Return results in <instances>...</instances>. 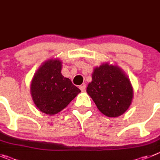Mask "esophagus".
<instances>
[{"instance_id":"1","label":"esophagus","mask_w":160,"mask_h":160,"mask_svg":"<svg viewBox=\"0 0 160 160\" xmlns=\"http://www.w3.org/2000/svg\"><path fill=\"white\" fill-rule=\"evenodd\" d=\"M79 88H80V89L82 91V92H83V91H85V89H86V84L85 83H83V84L80 85Z\"/></svg>"}]
</instances>
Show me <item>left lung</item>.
I'll return each mask as SVG.
<instances>
[{
	"instance_id": "left-lung-1",
	"label": "left lung",
	"mask_w": 160,
	"mask_h": 160,
	"mask_svg": "<svg viewBox=\"0 0 160 160\" xmlns=\"http://www.w3.org/2000/svg\"><path fill=\"white\" fill-rule=\"evenodd\" d=\"M87 92L98 109L108 117L124 113L132 103L133 90L128 78L116 66L102 64L92 73Z\"/></svg>"
}]
</instances>
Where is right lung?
<instances>
[{
    "label": "right lung",
    "mask_w": 160,
    "mask_h": 160,
    "mask_svg": "<svg viewBox=\"0 0 160 160\" xmlns=\"http://www.w3.org/2000/svg\"><path fill=\"white\" fill-rule=\"evenodd\" d=\"M80 90L68 78L61 74V62L46 61L36 74L31 83V94L39 110L54 115L67 107Z\"/></svg>",
    "instance_id": "right-lung-1"
}]
</instances>
